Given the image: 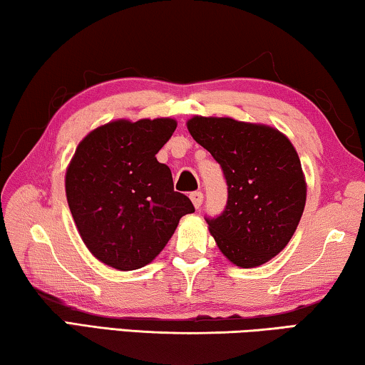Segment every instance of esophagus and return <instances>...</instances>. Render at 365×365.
Segmentation results:
<instances>
[{"mask_svg": "<svg viewBox=\"0 0 365 365\" xmlns=\"http://www.w3.org/2000/svg\"><path fill=\"white\" fill-rule=\"evenodd\" d=\"M190 198H192V203L195 205V208H200L201 205H203V193L201 192H193L190 193Z\"/></svg>", "mask_w": 365, "mask_h": 365, "instance_id": "34e87169", "label": "esophagus"}]
</instances>
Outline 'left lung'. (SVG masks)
<instances>
[{
    "mask_svg": "<svg viewBox=\"0 0 365 365\" xmlns=\"http://www.w3.org/2000/svg\"><path fill=\"white\" fill-rule=\"evenodd\" d=\"M187 126L227 185L222 213L205 216L217 247L239 267L265 264L287 246L304 210L307 183L295 148L274 128L231 118L195 116Z\"/></svg>",
    "mask_w": 365,
    "mask_h": 365,
    "instance_id": "1",
    "label": "left lung"
}]
</instances>
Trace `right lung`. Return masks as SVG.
<instances>
[{
  "mask_svg": "<svg viewBox=\"0 0 365 365\" xmlns=\"http://www.w3.org/2000/svg\"><path fill=\"white\" fill-rule=\"evenodd\" d=\"M175 128L170 118L119 119L91 130L75 150L65 175L70 211L85 246L113 269L152 262L180 217L195 211L155 157Z\"/></svg>",
  "mask_w": 365,
  "mask_h": 365,
  "instance_id": "obj_1",
  "label": "right lung"
}]
</instances>
